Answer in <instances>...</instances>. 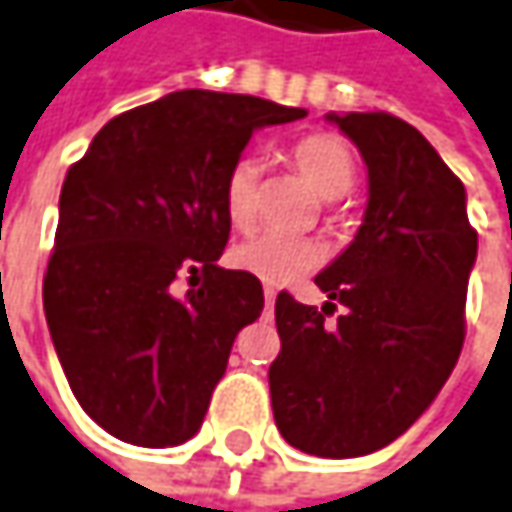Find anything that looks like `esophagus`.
<instances>
[{"label": "esophagus", "mask_w": 512, "mask_h": 512, "mask_svg": "<svg viewBox=\"0 0 512 512\" xmlns=\"http://www.w3.org/2000/svg\"><path fill=\"white\" fill-rule=\"evenodd\" d=\"M275 296H278V290H275V287H266V290H263V299H266V304H275Z\"/></svg>", "instance_id": "esophagus-1"}]
</instances>
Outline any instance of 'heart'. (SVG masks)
Instances as JSON below:
<instances>
[{
  "instance_id": "heart-1",
  "label": "heart",
  "mask_w": 512,
  "mask_h": 512,
  "mask_svg": "<svg viewBox=\"0 0 512 512\" xmlns=\"http://www.w3.org/2000/svg\"><path fill=\"white\" fill-rule=\"evenodd\" d=\"M290 161L310 181V187L337 199L349 193L354 184V158L349 146L334 134H307L293 149ZM255 184L257 169L249 158H240L228 169L222 184V210L234 228H246L255 216ZM325 249L313 237H287V234H257L231 249V266L252 275L269 287L293 284L299 275L319 266Z\"/></svg>"
}]
</instances>
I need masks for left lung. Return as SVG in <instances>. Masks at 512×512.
I'll return each instance as SVG.
<instances>
[{
    "instance_id": "8db88e82",
    "label": "left lung",
    "mask_w": 512,
    "mask_h": 512,
    "mask_svg": "<svg viewBox=\"0 0 512 512\" xmlns=\"http://www.w3.org/2000/svg\"><path fill=\"white\" fill-rule=\"evenodd\" d=\"M328 122L366 163L369 202L349 249L313 278L322 310L278 293L269 393L284 440L343 460L401 437L448 381L478 234L460 178L413 125L384 111ZM334 301L347 313L325 326Z\"/></svg>"
}]
</instances>
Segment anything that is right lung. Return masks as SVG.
Returning <instances> with one entry per match:
<instances>
[{
    "instance_id": "1",
    "label": "right lung",
    "mask_w": 512,
    "mask_h": 512,
    "mask_svg": "<svg viewBox=\"0 0 512 512\" xmlns=\"http://www.w3.org/2000/svg\"><path fill=\"white\" fill-rule=\"evenodd\" d=\"M302 117L178 90L111 119L70 166L43 310L72 395L111 437L169 448L202 428L234 337L263 310L260 281L216 263L231 234L222 184L257 128Z\"/></svg>"
}]
</instances>
